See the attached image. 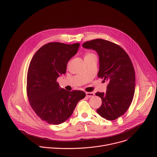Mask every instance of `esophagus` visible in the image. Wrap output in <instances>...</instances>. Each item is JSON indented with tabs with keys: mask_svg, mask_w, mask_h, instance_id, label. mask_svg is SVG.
I'll list each match as a JSON object with an SVG mask.
<instances>
[{
	"mask_svg": "<svg viewBox=\"0 0 157 157\" xmlns=\"http://www.w3.org/2000/svg\"><path fill=\"white\" fill-rule=\"evenodd\" d=\"M86 96H87V97H88V98H91V97L94 96V94L93 93H89V92H86Z\"/></svg>",
	"mask_w": 157,
	"mask_h": 157,
	"instance_id": "1",
	"label": "esophagus"
}]
</instances>
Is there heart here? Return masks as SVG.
I'll list each match as a JSON object with an SVG mask.
<instances>
[{
    "mask_svg": "<svg viewBox=\"0 0 157 157\" xmlns=\"http://www.w3.org/2000/svg\"><path fill=\"white\" fill-rule=\"evenodd\" d=\"M93 55H94L93 53H86V55H85V57L84 58L91 56H93Z\"/></svg>",
    "mask_w": 157,
    "mask_h": 157,
    "instance_id": "b5f03b06",
    "label": "heart"
}]
</instances>
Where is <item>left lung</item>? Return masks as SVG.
<instances>
[{
  "instance_id": "obj_1",
  "label": "left lung",
  "mask_w": 157,
  "mask_h": 157,
  "mask_svg": "<svg viewBox=\"0 0 157 157\" xmlns=\"http://www.w3.org/2000/svg\"><path fill=\"white\" fill-rule=\"evenodd\" d=\"M82 47L98 53V76L109 81L105 93H96L102 101L97 113L107 120H116L127 110L135 93V71L130 58L118 44L103 39L86 41Z\"/></svg>"
}]
</instances>
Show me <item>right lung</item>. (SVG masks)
Wrapping results in <instances>:
<instances>
[{
	"label": "right lung",
	"instance_id": "right-lung-1",
	"mask_svg": "<svg viewBox=\"0 0 157 157\" xmlns=\"http://www.w3.org/2000/svg\"><path fill=\"white\" fill-rule=\"evenodd\" d=\"M79 47V43H49L35 53L30 63L27 78L29 103L36 114L48 124L65 122L86 96L82 91L61 89L56 81L65 74L68 62L77 53Z\"/></svg>",
	"mask_w": 157,
	"mask_h": 157
}]
</instances>
